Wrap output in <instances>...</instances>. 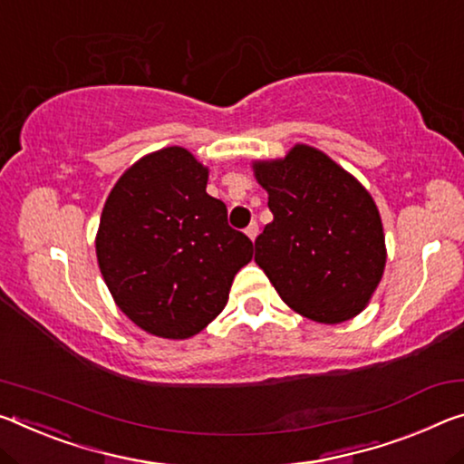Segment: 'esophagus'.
Returning a JSON list of instances; mask_svg holds the SVG:
<instances>
[{
  "label": "esophagus",
  "mask_w": 464,
  "mask_h": 464,
  "mask_svg": "<svg viewBox=\"0 0 464 464\" xmlns=\"http://www.w3.org/2000/svg\"><path fill=\"white\" fill-rule=\"evenodd\" d=\"M246 235H247V237L249 239H256V237H258V223H249V227H247V229H246Z\"/></svg>",
  "instance_id": "34e87169"
}]
</instances>
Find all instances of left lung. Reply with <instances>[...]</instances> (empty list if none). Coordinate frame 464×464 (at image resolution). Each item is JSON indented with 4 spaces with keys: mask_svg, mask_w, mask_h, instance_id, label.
<instances>
[{
    "mask_svg": "<svg viewBox=\"0 0 464 464\" xmlns=\"http://www.w3.org/2000/svg\"><path fill=\"white\" fill-rule=\"evenodd\" d=\"M272 223L256 239V262L286 305L320 324H341L370 304L386 266V241L372 194L314 146L254 160Z\"/></svg>",
    "mask_w": 464,
    "mask_h": 464,
    "instance_id": "8db88e82",
    "label": "left lung"
}]
</instances>
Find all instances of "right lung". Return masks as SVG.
<instances>
[{"mask_svg": "<svg viewBox=\"0 0 464 464\" xmlns=\"http://www.w3.org/2000/svg\"><path fill=\"white\" fill-rule=\"evenodd\" d=\"M208 167L181 146L138 159L109 194L97 260L117 307L149 334L189 338L225 310L254 246L206 194Z\"/></svg>", "mask_w": 464, "mask_h": 464, "instance_id": "obj_1", "label": "right lung"}]
</instances>
